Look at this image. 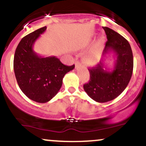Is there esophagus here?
<instances>
[{
  "label": "esophagus",
  "mask_w": 146,
  "mask_h": 146,
  "mask_svg": "<svg viewBox=\"0 0 146 146\" xmlns=\"http://www.w3.org/2000/svg\"><path fill=\"white\" fill-rule=\"evenodd\" d=\"M80 66H81V63L79 61H76L75 62V67H79Z\"/></svg>",
  "instance_id": "1"
}]
</instances>
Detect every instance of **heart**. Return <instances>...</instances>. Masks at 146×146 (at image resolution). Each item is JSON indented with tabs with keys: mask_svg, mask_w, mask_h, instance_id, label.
Segmentation results:
<instances>
[{
	"mask_svg": "<svg viewBox=\"0 0 146 146\" xmlns=\"http://www.w3.org/2000/svg\"><path fill=\"white\" fill-rule=\"evenodd\" d=\"M104 43V37L101 36L96 42L95 45L93 46L92 48L84 56V61L86 64L93 65L99 62L102 56Z\"/></svg>",
	"mask_w": 146,
	"mask_h": 146,
	"instance_id": "1",
	"label": "heart"
}]
</instances>
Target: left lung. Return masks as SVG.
<instances>
[{
	"instance_id": "1",
	"label": "left lung",
	"mask_w": 146,
	"mask_h": 146,
	"mask_svg": "<svg viewBox=\"0 0 146 146\" xmlns=\"http://www.w3.org/2000/svg\"><path fill=\"white\" fill-rule=\"evenodd\" d=\"M103 29L108 38L103 54L107 56L113 52L116 59L111 71L107 68L105 60L88 68L90 81L84 84V89L98 103L110 101L120 95L129 84L133 70V52L127 40L110 28Z\"/></svg>"
}]
</instances>
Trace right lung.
<instances>
[{
	"label": "right lung",
	"instance_id": "1",
	"mask_svg": "<svg viewBox=\"0 0 146 146\" xmlns=\"http://www.w3.org/2000/svg\"><path fill=\"white\" fill-rule=\"evenodd\" d=\"M47 27L41 28L22 38L13 60V69L19 87L30 99L40 103L50 101L56 95L66 73L75 65L66 66L56 56L43 57L33 45Z\"/></svg>",
	"mask_w": 146,
	"mask_h": 146
}]
</instances>
